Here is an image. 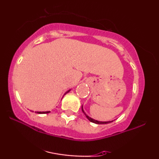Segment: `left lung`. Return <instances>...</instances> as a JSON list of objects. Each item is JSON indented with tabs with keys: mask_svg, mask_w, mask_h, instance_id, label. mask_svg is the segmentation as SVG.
Masks as SVG:
<instances>
[{
	"mask_svg": "<svg viewBox=\"0 0 159 159\" xmlns=\"http://www.w3.org/2000/svg\"><path fill=\"white\" fill-rule=\"evenodd\" d=\"M82 112H83L84 114V115H85V116H86L87 119H88L89 121H91V122H93V123L98 124V125H104V124H108V123L112 122V121H101L95 120V119H93V118H91V117H90L89 116H88V115H87V114H85V112L84 111V110H83V107H82Z\"/></svg>",
	"mask_w": 159,
	"mask_h": 159,
	"instance_id": "1",
	"label": "left lung"
}]
</instances>
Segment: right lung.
Instances as JSON below:
<instances>
[{"instance_id":"right-lung-1","label":"right lung","mask_w":159,"mask_h":159,"mask_svg":"<svg viewBox=\"0 0 159 159\" xmlns=\"http://www.w3.org/2000/svg\"><path fill=\"white\" fill-rule=\"evenodd\" d=\"M70 90H69L68 91H66V92L65 93V94L64 95H66V93H68ZM63 97H64V96H63ZM50 112H51V111H35V113H37V114H48V113H50Z\"/></svg>"}]
</instances>
